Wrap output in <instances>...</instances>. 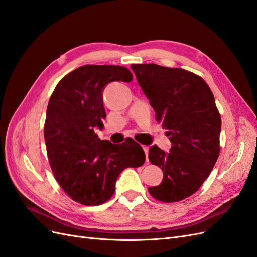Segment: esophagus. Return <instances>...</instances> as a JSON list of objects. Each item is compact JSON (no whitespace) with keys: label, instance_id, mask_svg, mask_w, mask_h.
<instances>
[{"label":"esophagus","instance_id":"1","mask_svg":"<svg viewBox=\"0 0 257 257\" xmlns=\"http://www.w3.org/2000/svg\"><path fill=\"white\" fill-rule=\"evenodd\" d=\"M143 149H144V151L146 153V161L149 162V158H148V153H149V147H148V146H143Z\"/></svg>","mask_w":257,"mask_h":257}]
</instances>
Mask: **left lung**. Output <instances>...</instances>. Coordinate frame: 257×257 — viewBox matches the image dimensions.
<instances>
[{
    "label": "left lung",
    "mask_w": 257,
    "mask_h": 257,
    "mask_svg": "<svg viewBox=\"0 0 257 257\" xmlns=\"http://www.w3.org/2000/svg\"><path fill=\"white\" fill-rule=\"evenodd\" d=\"M131 67L172 143L168 153L150 147L149 161L163 170V180L148 191L163 203H176L198 191L219 158L221 115L213 93L201 77L182 68Z\"/></svg>",
    "instance_id": "obj_1"
}]
</instances>
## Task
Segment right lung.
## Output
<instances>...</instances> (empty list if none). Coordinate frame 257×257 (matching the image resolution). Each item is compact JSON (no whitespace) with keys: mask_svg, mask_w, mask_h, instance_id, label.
Instances as JSON below:
<instances>
[{"mask_svg":"<svg viewBox=\"0 0 257 257\" xmlns=\"http://www.w3.org/2000/svg\"><path fill=\"white\" fill-rule=\"evenodd\" d=\"M132 79L124 66L83 65L64 76L50 96L44 130L49 164L62 190L77 203H106L122 170L145 163L134 139L115 145L100 141L94 132L103 128L106 118L105 85Z\"/></svg>","mask_w":257,"mask_h":257,"instance_id":"obj_1","label":"right lung"}]
</instances>
